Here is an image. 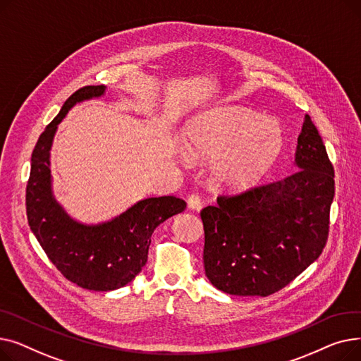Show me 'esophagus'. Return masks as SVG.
<instances>
[{"mask_svg": "<svg viewBox=\"0 0 361 361\" xmlns=\"http://www.w3.org/2000/svg\"><path fill=\"white\" fill-rule=\"evenodd\" d=\"M187 206H188V209L199 211L200 207H202L200 197L197 195H190V196H188V199H187Z\"/></svg>", "mask_w": 361, "mask_h": 361, "instance_id": "esophagus-1", "label": "esophagus"}]
</instances>
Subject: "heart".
Returning a JSON list of instances; mask_svg holds the SVG:
<instances>
[{"mask_svg": "<svg viewBox=\"0 0 361 361\" xmlns=\"http://www.w3.org/2000/svg\"><path fill=\"white\" fill-rule=\"evenodd\" d=\"M185 147L193 158L212 159V180L226 190L259 183L279 159L286 135L274 118L228 105L200 114L188 123Z\"/></svg>", "mask_w": 361, "mask_h": 361, "instance_id": "obj_1", "label": "heart"}]
</instances>
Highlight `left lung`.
Listing matches in <instances>:
<instances>
[{
	"label": "left lung",
	"mask_w": 361,
	"mask_h": 361,
	"mask_svg": "<svg viewBox=\"0 0 361 361\" xmlns=\"http://www.w3.org/2000/svg\"><path fill=\"white\" fill-rule=\"evenodd\" d=\"M334 166L312 118L297 140L294 169L276 183L218 196L200 216L204 274L233 295L267 297L324 252L335 195Z\"/></svg>",
	"instance_id": "obj_1"
}]
</instances>
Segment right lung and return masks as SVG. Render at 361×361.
Segmentation results:
<instances>
[{"instance_id": "add662e5", "label": "right lung", "mask_w": 361, "mask_h": 361, "mask_svg": "<svg viewBox=\"0 0 361 361\" xmlns=\"http://www.w3.org/2000/svg\"><path fill=\"white\" fill-rule=\"evenodd\" d=\"M105 86L75 90L37 139L30 159L26 187L27 222L41 247L68 281L86 290L112 291L127 286L147 262L152 233L157 226L185 209L176 196L137 202L111 221L86 225L74 221L52 195L49 150L55 131L70 108L99 98Z\"/></svg>"}]
</instances>
